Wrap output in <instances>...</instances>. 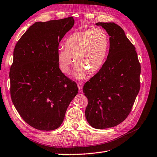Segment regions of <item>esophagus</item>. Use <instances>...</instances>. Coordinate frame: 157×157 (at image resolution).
I'll use <instances>...</instances> for the list:
<instances>
[{
  "mask_svg": "<svg viewBox=\"0 0 157 157\" xmlns=\"http://www.w3.org/2000/svg\"><path fill=\"white\" fill-rule=\"evenodd\" d=\"M77 86H78V90H80V91H81L82 89V87H83V85L81 82H78L77 83Z\"/></svg>",
  "mask_w": 157,
  "mask_h": 157,
  "instance_id": "obj_1",
  "label": "esophagus"
}]
</instances>
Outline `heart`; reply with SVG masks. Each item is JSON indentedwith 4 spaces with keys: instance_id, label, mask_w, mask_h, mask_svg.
<instances>
[{
    "instance_id": "heart-1",
    "label": "heart",
    "mask_w": 157,
    "mask_h": 157,
    "mask_svg": "<svg viewBox=\"0 0 157 157\" xmlns=\"http://www.w3.org/2000/svg\"><path fill=\"white\" fill-rule=\"evenodd\" d=\"M109 37L105 30L94 27L75 32L66 40L65 47L58 50V61L61 72L67 73L75 61L74 77L82 79L87 71L96 73L104 64L109 49Z\"/></svg>"
}]
</instances>
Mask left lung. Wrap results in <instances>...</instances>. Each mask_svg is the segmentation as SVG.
Returning <instances> with one entry per match:
<instances>
[{"mask_svg": "<svg viewBox=\"0 0 157 157\" xmlns=\"http://www.w3.org/2000/svg\"><path fill=\"white\" fill-rule=\"evenodd\" d=\"M109 35V51L99 72L85 83V116L96 129L116 126L129 115L140 88L141 65L134 46L113 22H98Z\"/></svg>", "mask_w": 157, "mask_h": 157, "instance_id": "8db88e82", "label": "left lung"}]
</instances>
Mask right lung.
<instances>
[{"mask_svg":"<svg viewBox=\"0 0 157 157\" xmlns=\"http://www.w3.org/2000/svg\"><path fill=\"white\" fill-rule=\"evenodd\" d=\"M74 23L73 17L35 22L14 48L11 98L23 119L37 130L59 128L78 94L76 82L59 69L57 57L59 42Z\"/></svg>","mask_w":157,"mask_h":157,"instance_id":"obj_1","label":"right lung"}]
</instances>
